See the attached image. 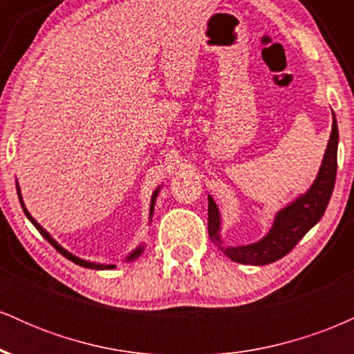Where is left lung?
I'll return each mask as SVG.
<instances>
[{"instance_id":"8db88e82","label":"left lung","mask_w":354,"mask_h":354,"mask_svg":"<svg viewBox=\"0 0 354 354\" xmlns=\"http://www.w3.org/2000/svg\"><path fill=\"white\" fill-rule=\"evenodd\" d=\"M338 124H336L335 113H333V129L328 148L324 151L323 163H321L319 173L316 176L311 188L296 198L293 203L276 213L274 223L271 226L270 233L259 241L246 246H221L219 238V228H221V219L219 211L213 198L208 196V233L214 245L219 246L230 259L243 265L263 266L270 263L278 261L283 256L290 253L304 234L310 231L321 216L326 211L328 203L333 194L336 181V168H338Z\"/></svg>"}]
</instances>
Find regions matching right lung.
<instances>
[{
    "mask_svg": "<svg viewBox=\"0 0 354 354\" xmlns=\"http://www.w3.org/2000/svg\"><path fill=\"white\" fill-rule=\"evenodd\" d=\"M16 191H18V198H19V203H21V208H23V211H24V214H26V218L30 219L31 223H33L35 225V228L39 231V233H41V236L46 239L48 243H50L51 246H55V250L56 251H59L61 254L64 256V258H68L70 259V261H73V263H76V265H80V266H83V268H89V270H111V268H115V265H98V263H91V261H86V259H81V258H78V256H75V254H71L70 251H66L64 250L63 246H59L58 243L55 241V239H53L51 236H50V233H48L46 230L43 228L41 225H39L38 221H36V219L31 216L30 213H28V209H26V206H24V203H23V198H21V191H19V186H18V181H16ZM158 193H160V188H158L156 191H154L153 193V198H151V206H149V218L153 216V209H154V201H156V196H158ZM141 253H143V246H140L138 248V250H135L133 251L131 254L128 256V258H126V261H131V259H135V258H138V256H140Z\"/></svg>",
    "mask_w": 354,
    "mask_h": 354,
    "instance_id": "add662e5",
    "label": "right lung"
}]
</instances>
